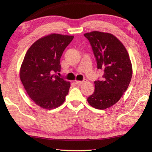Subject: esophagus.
<instances>
[{"instance_id":"esophagus-1","label":"esophagus","mask_w":152,"mask_h":152,"mask_svg":"<svg viewBox=\"0 0 152 152\" xmlns=\"http://www.w3.org/2000/svg\"><path fill=\"white\" fill-rule=\"evenodd\" d=\"M86 82V80H83V81L76 80V81L75 82V83H76V84H77V85H81V84H82V83H84V82Z\"/></svg>"}]
</instances>
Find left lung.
I'll return each mask as SVG.
<instances>
[{
  "label": "left lung",
  "instance_id": "1",
  "mask_svg": "<svg viewBox=\"0 0 152 152\" xmlns=\"http://www.w3.org/2000/svg\"><path fill=\"white\" fill-rule=\"evenodd\" d=\"M89 40L97 63L104 72L101 80L94 82V92L87 101L92 107L104 110L119 101L132 80V64L124 45L111 33H84Z\"/></svg>",
  "mask_w": 152,
  "mask_h": 152
}]
</instances>
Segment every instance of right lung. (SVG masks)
<instances>
[{
	"instance_id": "obj_1",
	"label": "right lung",
	"mask_w": 152,
	"mask_h": 152,
	"mask_svg": "<svg viewBox=\"0 0 152 152\" xmlns=\"http://www.w3.org/2000/svg\"><path fill=\"white\" fill-rule=\"evenodd\" d=\"M73 35L51 33L37 39L27 50L20 78L27 94L38 106L56 109L64 103L70 82L53 73L60 72V58Z\"/></svg>"
}]
</instances>
